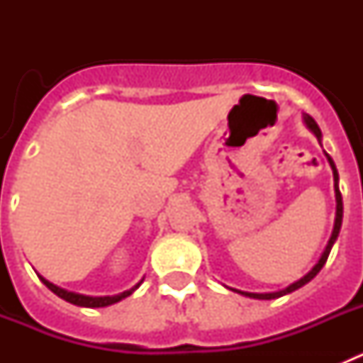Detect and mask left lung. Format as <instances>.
Wrapping results in <instances>:
<instances>
[{"label":"left lung","instance_id":"8db88e82","mask_svg":"<svg viewBox=\"0 0 363 363\" xmlns=\"http://www.w3.org/2000/svg\"><path fill=\"white\" fill-rule=\"evenodd\" d=\"M303 123L307 125V129L311 130V133L316 136V140H318V143L322 145V130H320L318 123L313 120V118L309 116V114H303ZM325 158L327 162H329V165H331L333 169V178H335V196H336V218H335V227H333V234L331 238H329V242H327L325 249H323L322 256H320L318 264L314 265L313 269H311L309 272H307L306 277L300 278L298 281H294V284H291L289 287H285V289L281 291H274V293H245V291H238V289H230L234 291V293L238 294H243V296H249V298H256V300H274V298H280V296H285V294L293 293V291L300 289V287H303L306 284H309L311 280H313L316 274H318L320 271H322V267L325 265L327 258H329V252H331L333 245H335L336 238H338L340 234V227H342V218H344V203H342V194H340V187H338V171H336V165L335 162H333V158L329 156V154L325 152Z\"/></svg>","mask_w":363,"mask_h":363}]
</instances>
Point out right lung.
Wrapping results in <instances>:
<instances>
[{
	"mask_svg": "<svg viewBox=\"0 0 363 363\" xmlns=\"http://www.w3.org/2000/svg\"><path fill=\"white\" fill-rule=\"evenodd\" d=\"M40 280L43 281V284L47 285V287H49V289L52 291L56 296L63 298V300L69 301V303H74V306H79V307H107V306H112V303H118V301L123 300V298L130 296V294H133L143 281V280H140L136 285H134L133 289L123 291V293L114 294V296H86V294H78V293H72V291L62 289V287H57V285L50 284L49 280H45L41 274H40Z\"/></svg>",
	"mask_w": 363,
	"mask_h": 363,
	"instance_id": "1",
	"label": "right lung"
}]
</instances>
